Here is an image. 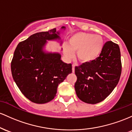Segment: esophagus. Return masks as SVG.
I'll list each match as a JSON object with an SVG mask.
<instances>
[{"instance_id":"1","label":"esophagus","mask_w":132,"mask_h":132,"mask_svg":"<svg viewBox=\"0 0 132 132\" xmlns=\"http://www.w3.org/2000/svg\"><path fill=\"white\" fill-rule=\"evenodd\" d=\"M72 72H73V73L75 72V65L74 64L72 65Z\"/></svg>"}]
</instances>
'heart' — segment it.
<instances>
[{"instance_id": "1", "label": "heart", "mask_w": 132, "mask_h": 132, "mask_svg": "<svg viewBox=\"0 0 132 132\" xmlns=\"http://www.w3.org/2000/svg\"><path fill=\"white\" fill-rule=\"evenodd\" d=\"M103 47V40L100 35L78 32L70 37L67 45L63 47V52L67 59L72 58L77 52L78 61L88 63L98 58Z\"/></svg>"}]
</instances>
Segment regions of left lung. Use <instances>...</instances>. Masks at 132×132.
Segmentation results:
<instances>
[{"mask_svg": "<svg viewBox=\"0 0 132 132\" xmlns=\"http://www.w3.org/2000/svg\"><path fill=\"white\" fill-rule=\"evenodd\" d=\"M121 72L119 46L112 41H108L96 60L75 67L77 95L87 103L95 104L103 101L118 84Z\"/></svg>", "mask_w": 132, "mask_h": 132, "instance_id": "8db88e82", "label": "left lung"}]
</instances>
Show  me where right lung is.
<instances>
[{"label": "right lung", "mask_w": 132, "mask_h": 132, "mask_svg": "<svg viewBox=\"0 0 132 132\" xmlns=\"http://www.w3.org/2000/svg\"><path fill=\"white\" fill-rule=\"evenodd\" d=\"M57 40L62 44L60 32L55 28L30 35L15 50L11 62L12 77L23 95L34 103L53 100L58 85L72 72V64L62 61L59 53L44 50L47 40Z\"/></svg>", "instance_id": "obj_1"}]
</instances>
